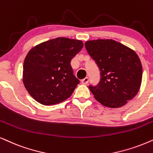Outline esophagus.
<instances>
[{
    "label": "esophagus",
    "mask_w": 153,
    "mask_h": 153,
    "mask_svg": "<svg viewBox=\"0 0 153 153\" xmlns=\"http://www.w3.org/2000/svg\"><path fill=\"white\" fill-rule=\"evenodd\" d=\"M88 81H89V79H88V77H86V78L82 79V80H81V83H82L83 84H87L88 83Z\"/></svg>",
    "instance_id": "1"
}]
</instances>
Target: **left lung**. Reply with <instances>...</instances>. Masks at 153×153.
Returning <instances> with one entry per match:
<instances>
[{
  "mask_svg": "<svg viewBox=\"0 0 153 153\" xmlns=\"http://www.w3.org/2000/svg\"><path fill=\"white\" fill-rule=\"evenodd\" d=\"M85 47L100 70L98 86H89L94 98L111 108L124 106L139 91L142 65L134 50L112 39L88 41Z\"/></svg>",
  "mask_w": 153,
  "mask_h": 153,
  "instance_id": "8db88e82",
  "label": "left lung"
}]
</instances>
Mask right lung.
Returning a JSON list of instances; mask_svg holds the SVG:
<instances>
[{"mask_svg": "<svg viewBox=\"0 0 153 153\" xmlns=\"http://www.w3.org/2000/svg\"><path fill=\"white\" fill-rule=\"evenodd\" d=\"M84 46L80 40L58 37L33 47L23 65V83L30 96L43 105L69 98L79 80L70 62Z\"/></svg>", "mask_w": 153, "mask_h": 153, "instance_id": "add662e5", "label": "right lung"}]
</instances>
